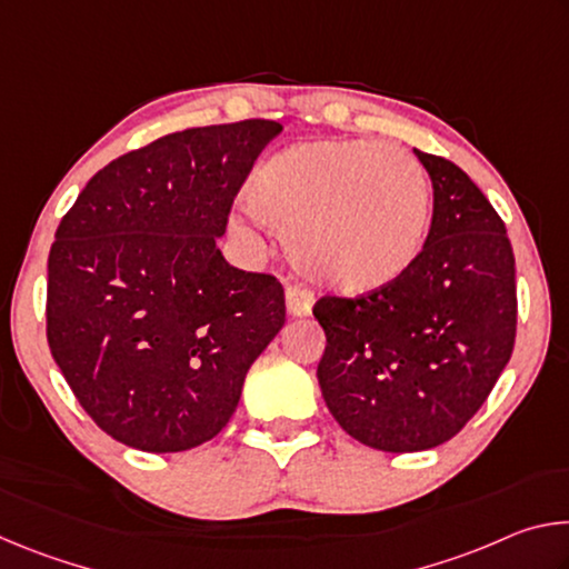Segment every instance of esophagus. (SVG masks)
I'll use <instances>...</instances> for the list:
<instances>
[{
  "label": "esophagus",
  "mask_w": 569,
  "mask_h": 569,
  "mask_svg": "<svg viewBox=\"0 0 569 569\" xmlns=\"http://www.w3.org/2000/svg\"><path fill=\"white\" fill-rule=\"evenodd\" d=\"M286 306L291 316H308L313 308V293L303 286H286Z\"/></svg>",
  "instance_id": "obj_1"
}]
</instances>
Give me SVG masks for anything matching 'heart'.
<instances>
[{
	"label": "heart",
	"mask_w": 569,
	"mask_h": 569,
	"mask_svg": "<svg viewBox=\"0 0 569 569\" xmlns=\"http://www.w3.org/2000/svg\"><path fill=\"white\" fill-rule=\"evenodd\" d=\"M286 236L296 266L346 293L389 286L417 261L431 223V182L409 150L316 140L266 160L246 190Z\"/></svg>",
	"instance_id": "heart-1"
}]
</instances>
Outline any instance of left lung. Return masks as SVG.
Masks as SVG:
<instances>
[{"mask_svg":"<svg viewBox=\"0 0 569 569\" xmlns=\"http://www.w3.org/2000/svg\"><path fill=\"white\" fill-rule=\"evenodd\" d=\"M435 186L421 253L399 281L313 306L319 387L346 435L381 451L457 437L515 349V253L505 220L455 162L413 150Z\"/></svg>","mask_w":569,"mask_h":569,"instance_id":"obj_1","label":"left lung"}]
</instances>
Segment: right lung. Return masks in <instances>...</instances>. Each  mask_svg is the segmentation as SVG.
I'll return each mask as SVG.
<instances>
[{
    "label": "right lung",
    "mask_w": 569,
    "mask_h": 569,
    "mask_svg": "<svg viewBox=\"0 0 569 569\" xmlns=\"http://www.w3.org/2000/svg\"><path fill=\"white\" fill-rule=\"evenodd\" d=\"M273 120L172 132L94 172L47 261V343L98 427L152 455L213 439L286 321L276 276L230 266L218 236Z\"/></svg>",
    "instance_id": "right-lung-1"
}]
</instances>
